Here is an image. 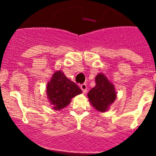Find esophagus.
I'll use <instances>...</instances> for the list:
<instances>
[{"label":"esophagus","instance_id":"obj_1","mask_svg":"<svg viewBox=\"0 0 156 156\" xmlns=\"http://www.w3.org/2000/svg\"><path fill=\"white\" fill-rule=\"evenodd\" d=\"M80 88H81V90H83V93H86L87 90V86L86 83H83V84L80 85Z\"/></svg>","mask_w":156,"mask_h":156}]
</instances>
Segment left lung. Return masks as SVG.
I'll return each instance as SVG.
<instances>
[{
  "instance_id": "8db88e82",
  "label": "left lung",
  "mask_w": 156,
  "mask_h": 156,
  "mask_svg": "<svg viewBox=\"0 0 156 156\" xmlns=\"http://www.w3.org/2000/svg\"><path fill=\"white\" fill-rule=\"evenodd\" d=\"M95 82V87L87 94L89 101L97 111L105 112L116 98L115 86L102 73L96 76Z\"/></svg>"
}]
</instances>
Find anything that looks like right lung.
<instances>
[{"mask_svg":"<svg viewBox=\"0 0 156 156\" xmlns=\"http://www.w3.org/2000/svg\"><path fill=\"white\" fill-rule=\"evenodd\" d=\"M82 93L75 83L66 76L62 71H55L48 81L46 94L52 109L61 110L71 103L73 98Z\"/></svg>","mask_w":156,"mask_h":156,"instance_id":"1","label":"right lung"}]
</instances>
